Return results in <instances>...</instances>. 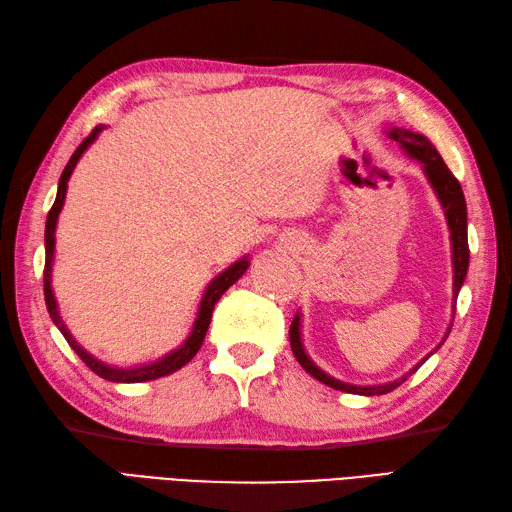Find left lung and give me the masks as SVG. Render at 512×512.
Masks as SVG:
<instances>
[{
  "mask_svg": "<svg viewBox=\"0 0 512 512\" xmlns=\"http://www.w3.org/2000/svg\"><path fill=\"white\" fill-rule=\"evenodd\" d=\"M389 136L393 141H397L402 145L404 152L421 162L423 173H426V178L432 186V191L439 197V202L445 210V219H447V228H450V239H452V265H454V304H456V297L460 286H463L465 278H467V269H469V243H467V204H465V195L463 189H460V182L454 178V173L447 169V165L443 162L441 154L436 152V147L426 139L423 134L417 132H410L406 128H393L389 130ZM456 308V306H454ZM454 321V319H452ZM452 328H447L443 341L439 343V347L445 343L447 334H450ZM289 339H291V350L297 358V363L302 365L310 376L317 378L319 382L332 386L336 391H343V393H356V395H384V393H391L397 386L404 384L413 373L426 363L428 356L421 360L419 365H415L408 373H404L402 378H397L393 382H384V384H367V386H360V384H350V382H343V380H336L332 376H328L326 371H321L313 360L308 358L306 350H304V343H302V321H299V313L295 315L293 323H291V330H289ZM436 347V350H439ZM434 354V352H430Z\"/></svg>",
  "mask_w": 512,
  "mask_h": 512,
  "instance_id": "1",
  "label": "left lung"
}]
</instances>
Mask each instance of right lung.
I'll return each mask as SVG.
<instances>
[{
  "instance_id": "1",
  "label": "right lung",
  "mask_w": 512,
  "mask_h": 512,
  "mask_svg": "<svg viewBox=\"0 0 512 512\" xmlns=\"http://www.w3.org/2000/svg\"><path fill=\"white\" fill-rule=\"evenodd\" d=\"M102 130H104V126H97L89 136H86V139L80 143V147L69 158L67 167H65V171H62V176L58 180L56 202H54L52 210H49V213H47V221H45V271H43L45 304H47L49 317H52V321H54V326L62 332V336H65L67 343L71 345V350L76 352L84 360V365L89 367L93 373H97L99 378L110 380V382H147V380H156V378H162V376H169V373H173V371H178L180 367H184L199 352V347H202L204 336L208 332L210 317H213L215 304L219 302V297L226 293L230 286L247 271L249 260H247V256H243L241 260H236L234 265H230L226 271H221L219 276L206 286V291L202 295V302H199V310H197V317H195L191 334L186 336V341L178 347V350H173L167 356L158 358L156 363L132 367V369L110 367V365L102 363V360H97L95 356H91L89 352L84 350V347H80L78 341L73 339L71 332L67 330L65 321H62V317L58 313L56 297H54V291H52V263H54V247H56V223H58V215H60V210H62V204H65L67 182L71 178V173H73V169H76L82 154L86 152V149H89V145L97 139V134L102 132Z\"/></svg>"
}]
</instances>
